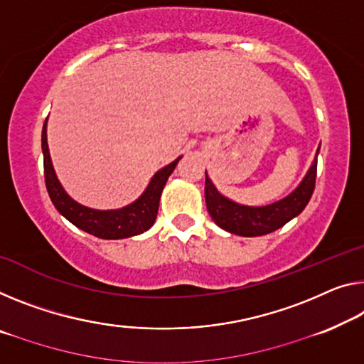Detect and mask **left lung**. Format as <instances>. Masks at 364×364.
<instances>
[{
  "label": "left lung",
  "mask_w": 364,
  "mask_h": 364,
  "mask_svg": "<svg viewBox=\"0 0 364 364\" xmlns=\"http://www.w3.org/2000/svg\"><path fill=\"white\" fill-rule=\"evenodd\" d=\"M318 149H321V144H318L316 158L299 186L284 198L265 206H247L229 200L218 192L215 183L205 172V201L210 216L221 229L242 237L264 236V234L277 231L298 216L309 203L316 186Z\"/></svg>",
  "instance_id": "left-lung-1"
}]
</instances>
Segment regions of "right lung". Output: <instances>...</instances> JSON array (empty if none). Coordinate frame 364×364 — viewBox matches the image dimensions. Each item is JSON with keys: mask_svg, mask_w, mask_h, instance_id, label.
Returning <instances> with one entry per match:
<instances>
[{"mask_svg": "<svg viewBox=\"0 0 364 364\" xmlns=\"http://www.w3.org/2000/svg\"><path fill=\"white\" fill-rule=\"evenodd\" d=\"M42 153H43V172H46V186L55 208L61 216L73 223L76 228L100 239H127L138 236L154 225L158 215L159 200L167 178L176 169L182 156H178L171 164L164 166L151 177L148 187L130 205L117 210H94L73 200L61 186L57 172L53 169L47 143V120L42 128Z\"/></svg>", "mask_w": 364, "mask_h": 364, "instance_id": "obj_1", "label": "right lung"}]
</instances>
